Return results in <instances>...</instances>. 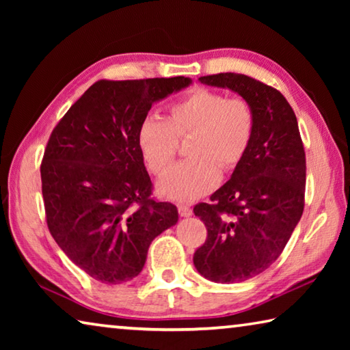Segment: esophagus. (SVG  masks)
Segmentation results:
<instances>
[{"label":"esophagus","mask_w":350,"mask_h":350,"mask_svg":"<svg viewBox=\"0 0 350 350\" xmlns=\"http://www.w3.org/2000/svg\"><path fill=\"white\" fill-rule=\"evenodd\" d=\"M177 210H179V215L182 217H189V216L193 215V210L189 208V206H187V205H179V206H177Z\"/></svg>","instance_id":"obj_1"}]
</instances>
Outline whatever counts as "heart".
Returning <instances> with one entry per match:
<instances>
[{
	"label": "heart",
	"instance_id": "heart-1",
	"mask_svg": "<svg viewBox=\"0 0 350 350\" xmlns=\"http://www.w3.org/2000/svg\"><path fill=\"white\" fill-rule=\"evenodd\" d=\"M189 159L171 168L159 183V193L176 202H191L217 185L221 168L230 171L244 161L254 134V112L244 98L196 90L168 108L167 120L146 117L137 133L142 156L154 174L173 163L179 139L191 135Z\"/></svg>",
	"mask_w": 350,
	"mask_h": 350
}]
</instances>
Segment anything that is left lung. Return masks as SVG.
I'll list each match as a JSON object with an SVG mask.
<instances>
[{"instance_id": "8db88e82", "label": "left lung", "mask_w": 350, "mask_h": 350, "mask_svg": "<svg viewBox=\"0 0 350 350\" xmlns=\"http://www.w3.org/2000/svg\"><path fill=\"white\" fill-rule=\"evenodd\" d=\"M250 103L254 134L244 161L230 180L194 206L206 241L194 253V267L215 282H242L280 258L304 210L306 152L296 116L275 88L244 74L200 77Z\"/></svg>"}]
</instances>
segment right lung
<instances>
[{
	"label": "right lung",
	"instance_id": "1",
	"mask_svg": "<svg viewBox=\"0 0 350 350\" xmlns=\"http://www.w3.org/2000/svg\"><path fill=\"white\" fill-rule=\"evenodd\" d=\"M191 83L188 77L100 80L51 134L41 163L47 227L96 281L137 276L152 239L179 219L176 205L150 199L137 133L154 103Z\"/></svg>",
	"mask_w": 350,
	"mask_h": 350
}]
</instances>
